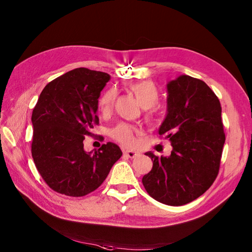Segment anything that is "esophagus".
Instances as JSON below:
<instances>
[{"label": "esophagus", "instance_id": "34e87169", "mask_svg": "<svg viewBox=\"0 0 252 252\" xmlns=\"http://www.w3.org/2000/svg\"><path fill=\"white\" fill-rule=\"evenodd\" d=\"M123 155H125V157H127V158H135L140 154L135 151H125L123 152Z\"/></svg>", "mask_w": 252, "mask_h": 252}]
</instances>
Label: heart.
<instances>
[{"mask_svg": "<svg viewBox=\"0 0 252 252\" xmlns=\"http://www.w3.org/2000/svg\"><path fill=\"white\" fill-rule=\"evenodd\" d=\"M127 90L132 94H134L138 103L141 104L144 109H149L158 103L159 100V90L156 84L152 81H135L126 85ZM116 98V91L109 89L101 94L98 99V108L101 112H108ZM140 133L137 127L127 125V123H119L110 131V135L116 141L121 143L125 146L134 145L136 141V135Z\"/></svg>", "mask_w": 252, "mask_h": 252, "instance_id": "obj_1", "label": "heart"}]
</instances>
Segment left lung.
<instances>
[{
  "mask_svg": "<svg viewBox=\"0 0 252 252\" xmlns=\"http://www.w3.org/2000/svg\"><path fill=\"white\" fill-rule=\"evenodd\" d=\"M167 115L158 133L169 138L168 157L153 160L143 185L154 199L182 206L201 196L215 182L225 142L220 100L199 79L182 74L167 84Z\"/></svg>",
  "mask_w": 252,
  "mask_h": 252,
  "instance_id": "left-lung-1",
  "label": "left lung"
}]
</instances>
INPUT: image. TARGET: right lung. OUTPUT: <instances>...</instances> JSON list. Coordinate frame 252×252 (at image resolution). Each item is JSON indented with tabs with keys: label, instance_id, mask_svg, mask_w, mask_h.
<instances>
[{
	"label": "right lung",
	"instance_id": "obj_1",
	"mask_svg": "<svg viewBox=\"0 0 252 252\" xmlns=\"http://www.w3.org/2000/svg\"><path fill=\"white\" fill-rule=\"evenodd\" d=\"M109 80L106 72L73 69L46 84L32 111V158L45 183L60 194L92 192L122 156L111 142L94 154L83 148L84 136H92L98 125V98Z\"/></svg>",
	"mask_w": 252,
	"mask_h": 252
}]
</instances>
